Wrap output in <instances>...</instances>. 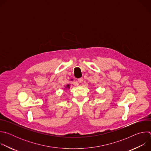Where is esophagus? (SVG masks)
Masks as SVG:
<instances>
[{
  "label": "esophagus",
  "mask_w": 151,
  "mask_h": 151,
  "mask_svg": "<svg viewBox=\"0 0 151 151\" xmlns=\"http://www.w3.org/2000/svg\"><path fill=\"white\" fill-rule=\"evenodd\" d=\"M78 81L79 83H82V82H83V78H79V79H78Z\"/></svg>",
  "instance_id": "obj_1"
}]
</instances>
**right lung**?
Returning a JSON list of instances; mask_svg holds the SVG:
<instances>
[{
	"instance_id": "add662e5",
	"label": "right lung",
	"mask_w": 151,
	"mask_h": 151,
	"mask_svg": "<svg viewBox=\"0 0 151 151\" xmlns=\"http://www.w3.org/2000/svg\"><path fill=\"white\" fill-rule=\"evenodd\" d=\"M70 81H73V79H70ZM70 88V84H69V83H68V84H67L66 85L64 86V88H65L66 90L69 89Z\"/></svg>"
}]
</instances>
